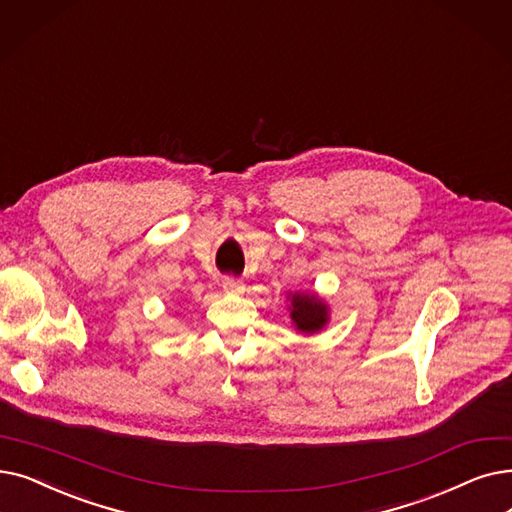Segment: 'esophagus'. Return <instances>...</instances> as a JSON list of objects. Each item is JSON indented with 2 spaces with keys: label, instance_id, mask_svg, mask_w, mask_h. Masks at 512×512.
Wrapping results in <instances>:
<instances>
[{
  "label": "esophagus",
  "instance_id": "esophagus-1",
  "mask_svg": "<svg viewBox=\"0 0 512 512\" xmlns=\"http://www.w3.org/2000/svg\"><path fill=\"white\" fill-rule=\"evenodd\" d=\"M224 291L230 295H238L244 291V284H242V280L228 276V278H224Z\"/></svg>",
  "mask_w": 512,
  "mask_h": 512
}]
</instances>
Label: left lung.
<instances>
[{"label":"left lung","instance_id":"1","mask_svg":"<svg viewBox=\"0 0 512 512\" xmlns=\"http://www.w3.org/2000/svg\"><path fill=\"white\" fill-rule=\"evenodd\" d=\"M291 299V320L299 332L314 335L328 324V305L316 293H293Z\"/></svg>","mask_w":512,"mask_h":512}]
</instances>
